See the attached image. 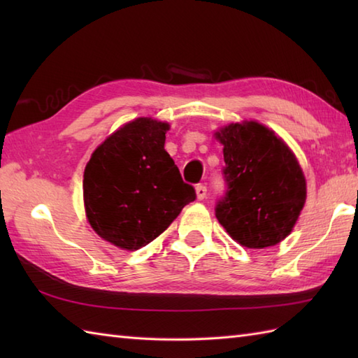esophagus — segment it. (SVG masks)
I'll return each mask as SVG.
<instances>
[{
	"label": "esophagus",
	"instance_id": "obj_1",
	"mask_svg": "<svg viewBox=\"0 0 358 358\" xmlns=\"http://www.w3.org/2000/svg\"><path fill=\"white\" fill-rule=\"evenodd\" d=\"M195 195H196V200H204L208 195V189L204 185H199L195 187Z\"/></svg>",
	"mask_w": 358,
	"mask_h": 358
}]
</instances>
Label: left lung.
<instances>
[{"label": "left lung", "mask_w": 358, "mask_h": 358, "mask_svg": "<svg viewBox=\"0 0 358 358\" xmlns=\"http://www.w3.org/2000/svg\"><path fill=\"white\" fill-rule=\"evenodd\" d=\"M223 144L227 191L215 215L229 237L249 249L278 245L306 203V178L292 149L255 120L214 134Z\"/></svg>", "instance_id": "left-lung-1"}]
</instances>
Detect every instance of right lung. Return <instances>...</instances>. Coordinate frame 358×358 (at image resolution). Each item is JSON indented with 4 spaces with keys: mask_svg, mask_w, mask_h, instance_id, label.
<instances>
[{
    "mask_svg": "<svg viewBox=\"0 0 358 358\" xmlns=\"http://www.w3.org/2000/svg\"><path fill=\"white\" fill-rule=\"evenodd\" d=\"M169 123L140 117L110 134L86 164L83 200L95 234L113 246L136 250L171 226L192 186L164 150Z\"/></svg>",
    "mask_w": 358,
    "mask_h": 358,
    "instance_id": "1",
    "label": "right lung"
}]
</instances>
